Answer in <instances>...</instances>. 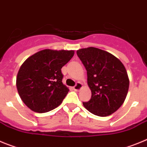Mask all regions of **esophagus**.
Here are the masks:
<instances>
[{
	"label": "esophagus",
	"instance_id": "34e87169",
	"mask_svg": "<svg viewBox=\"0 0 147 147\" xmlns=\"http://www.w3.org/2000/svg\"><path fill=\"white\" fill-rule=\"evenodd\" d=\"M81 88H82V84L80 83H79V82H78V83L75 84V86H74V90L76 91V92H78V91H79Z\"/></svg>",
	"mask_w": 147,
	"mask_h": 147
}]
</instances>
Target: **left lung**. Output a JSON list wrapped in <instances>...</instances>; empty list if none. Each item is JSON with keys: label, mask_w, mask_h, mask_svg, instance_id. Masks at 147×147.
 Masks as SVG:
<instances>
[{"label": "left lung", "mask_w": 147, "mask_h": 147, "mask_svg": "<svg viewBox=\"0 0 147 147\" xmlns=\"http://www.w3.org/2000/svg\"><path fill=\"white\" fill-rule=\"evenodd\" d=\"M87 71V82L92 91L89 101L83 105L93 114L107 116L116 111L125 101L129 88L126 69L114 55L90 47L77 51Z\"/></svg>", "instance_id": "left-lung-1"}]
</instances>
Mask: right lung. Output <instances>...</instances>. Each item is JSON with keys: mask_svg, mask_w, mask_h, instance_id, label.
<instances>
[{"mask_svg": "<svg viewBox=\"0 0 147 147\" xmlns=\"http://www.w3.org/2000/svg\"><path fill=\"white\" fill-rule=\"evenodd\" d=\"M73 51L43 50L22 64L16 85L22 102L34 112L46 113L59 106L69 91L62 83L61 68Z\"/></svg>", "mask_w": 147, "mask_h": 147, "instance_id": "right-lung-1", "label": "right lung"}]
</instances>
